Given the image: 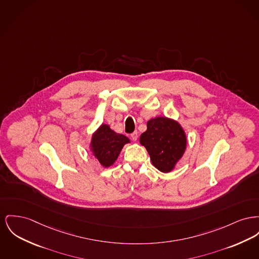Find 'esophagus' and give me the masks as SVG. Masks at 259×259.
Returning <instances> with one entry per match:
<instances>
[{
    "instance_id": "1",
    "label": "esophagus",
    "mask_w": 259,
    "mask_h": 259,
    "mask_svg": "<svg viewBox=\"0 0 259 259\" xmlns=\"http://www.w3.org/2000/svg\"><path fill=\"white\" fill-rule=\"evenodd\" d=\"M131 138H132V140H133V141H137V139H138L137 131H135V132H133V133H132V134H131Z\"/></svg>"
}]
</instances>
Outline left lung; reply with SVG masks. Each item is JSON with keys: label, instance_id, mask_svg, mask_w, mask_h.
<instances>
[{"label": "left lung", "instance_id": "1", "mask_svg": "<svg viewBox=\"0 0 259 259\" xmlns=\"http://www.w3.org/2000/svg\"><path fill=\"white\" fill-rule=\"evenodd\" d=\"M140 143L150 154L153 166L167 173L173 170L186 150L187 138L182 126L167 117H155L147 123Z\"/></svg>", "mask_w": 259, "mask_h": 259}]
</instances>
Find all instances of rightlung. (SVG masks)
Returning <instances> with one entry per match:
<instances>
[{
	"label": "right lung",
	"mask_w": 259,
	"mask_h": 259,
	"mask_svg": "<svg viewBox=\"0 0 259 259\" xmlns=\"http://www.w3.org/2000/svg\"><path fill=\"white\" fill-rule=\"evenodd\" d=\"M130 140L117 134L107 124H102L92 136L91 152L104 167L111 166L117 159L122 148Z\"/></svg>",
	"instance_id": "right-lung-1"
}]
</instances>
